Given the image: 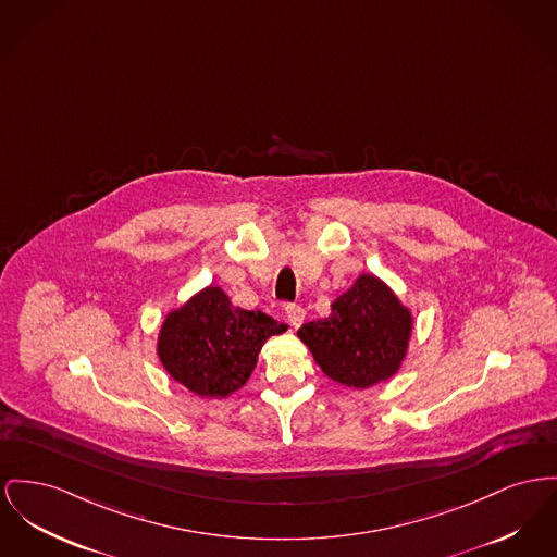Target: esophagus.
I'll use <instances>...</instances> for the list:
<instances>
[{"instance_id":"obj_1","label":"esophagus","mask_w":557,"mask_h":557,"mask_svg":"<svg viewBox=\"0 0 557 557\" xmlns=\"http://www.w3.org/2000/svg\"><path fill=\"white\" fill-rule=\"evenodd\" d=\"M286 315H288L290 326L298 327L302 324V320H305V309L300 305H296V302H290V305H286Z\"/></svg>"}]
</instances>
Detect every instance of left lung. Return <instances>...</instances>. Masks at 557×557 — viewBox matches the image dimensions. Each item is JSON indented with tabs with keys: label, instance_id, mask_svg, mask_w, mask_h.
Masks as SVG:
<instances>
[{
	"label": "left lung",
	"instance_id": "obj_1",
	"mask_svg": "<svg viewBox=\"0 0 557 557\" xmlns=\"http://www.w3.org/2000/svg\"><path fill=\"white\" fill-rule=\"evenodd\" d=\"M410 330L412 315L397 296L379 277L360 275L327 318L298 327V338L332 381L368 389L397 372Z\"/></svg>",
	"mask_w": 557,
	"mask_h": 557
}]
</instances>
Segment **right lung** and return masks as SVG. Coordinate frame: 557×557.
<instances>
[{"label":"right lung","mask_w":557,"mask_h":557,"mask_svg":"<svg viewBox=\"0 0 557 557\" xmlns=\"http://www.w3.org/2000/svg\"><path fill=\"white\" fill-rule=\"evenodd\" d=\"M262 311L231 305L208 286L165 318L158 354L168 374L201 397H225L250 379L271 334L286 332Z\"/></svg>","instance_id":"add662e5"}]
</instances>
